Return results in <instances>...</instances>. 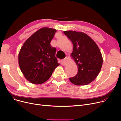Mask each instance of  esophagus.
<instances>
[{
  "mask_svg": "<svg viewBox=\"0 0 121 121\" xmlns=\"http://www.w3.org/2000/svg\"><path fill=\"white\" fill-rule=\"evenodd\" d=\"M67 58H65V59H63L61 60V63L62 65H65L66 64V63H67Z\"/></svg>",
  "mask_w": 121,
  "mask_h": 121,
  "instance_id": "1",
  "label": "esophagus"
}]
</instances>
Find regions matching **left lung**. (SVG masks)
<instances>
[{
	"mask_svg": "<svg viewBox=\"0 0 121 121\" xmlns=\"http://www.w3.org/2000/svg\"><path fill=\"white\" fill-rule=\"evenodd\" d=\"M73 43L71 56L78 67V72L69 80L76 85L90 83L98 75L103 65L100 50L91 38L86 34L75 31H64Z\"/></svg>",
	"mask_w": 121,
	"mask_h": 121,
	"instance_id": "left-lung-1",
	"label": "left lung"
}]
</instances>
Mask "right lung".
Listing matches in <instances>:
<instances>
[{
    "mask_svg": "<svg viewBox=\"0 0 121 121\" xmlns=\"http://www.w3.org/2000/svg\"><path fill=\"white\" fill-rule=\"evenodd\" d=\"M56 30L43 27L25 42L18 54L21 71L30 82L39 84L47 81L60 64L55 57L56 48L50 46Z\"/></svg>",
    "mask_w": 121,
    "mask_h": 121,
    "instance_id": "right-lung-1",
    "label": "right lung"
}]
</instances>
